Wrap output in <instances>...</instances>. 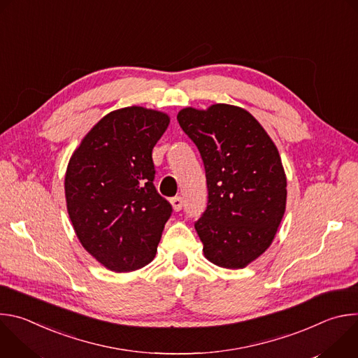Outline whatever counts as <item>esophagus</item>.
Masks as SVG:
<instances>
[{
	"label": "esophagus",
	"instance_id": "esophagus-1",
	"mask_svg": "<svg viewBox=\"0 0 358 358\" xmlns=\"http://www.w3.org/2000/svg\"><path fill=\"white\" fill-rule=\"evenodd\" d=\"M171 206H173L174 211H180L182 208V198L181 196L171 198Z\"/></svg>",
	"mask_w": 358,
	"mask_h": 358
}]
</instances>
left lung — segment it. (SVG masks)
I'll use <instances>...</instances> for the list:
<instances>
[{
    "label": "left lung",
    "mask_w": 358,
    "mask_h": 358,
    "mask_svg": "<svg viewBox=\"0 0 358 358\" xmlns=\"http://www.w3.org/2000/svg\"><path fill=\"white\" fill-rule=\"evenodd\" d=\"M177 120L206 167L208 206L195 222L206 258L242 269L271 246L286 210V174L261 123L242 108H185Z\"/></svg>",
    "instance_id": "left-lung-1"
}]
</instances>
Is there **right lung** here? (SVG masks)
<instances>
[{
  "mask_svg": "<svg viewBox=\"0 0 358 358\" xmlns=\"http://www.w3.org/2000/svg\"><path fill=\"white\" fill-rule=\"evenodd\" d=\"M169 124V115L141 106L110 112L69 160V218L82 246L110 271L131 272L156 257L173 208L152 184L151 152Z\"/></svg>",
  "mask_w": 358,
  "mask_h": 358,
  "instance_id": "1",
  "label": "right lung"
}]
</instances>
